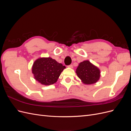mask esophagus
<instances>
[{
    "instance_id": "esophagus-1",
    "label": "esophagus",
    "mask_w": 131,
    "mask_h": 131,
    "mask_svg": "<svg viewBox=\"0 0 131 131\" xmlns=\"http://www.w3.org/2000/svg\"><path fill=\"white\" fill-rule=\"evenodd\" d=\"M68 67H69V68H73V65H72V64H70V65H69V66H68Z\"/></svg>"
}]
</instances>
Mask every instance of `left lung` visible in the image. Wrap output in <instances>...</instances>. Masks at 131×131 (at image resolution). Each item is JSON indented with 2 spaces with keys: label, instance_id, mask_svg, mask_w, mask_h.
I'll return each instance as SVG.
<instances>
[{
  "label": "left lung",
  "instance_id": "1",
  "mask_svg": "<svg viewBox=\"0 0 131 131\" xmlns=\"http://www.w3.org/2000/svg\"><path fill=\"white\" fill-rule=\"evenodd\" d=\"M76 73L82 82L87 85L97 82L101 76L100 70L89 61L81 62L77 68Z\"/></svg>",
  "mask_w": 131,
  "mask_h": 131
}]
</instances>
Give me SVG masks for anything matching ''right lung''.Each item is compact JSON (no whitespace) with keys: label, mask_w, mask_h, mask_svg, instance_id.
I'll list each match as a JSON object with an SVG mask.
<instances>
[{"label":"right lung","mask_w":131,"mask_h":131,"mask_svg":"<svg viewBox=\"0 0 131 131\" xmlns=\"http://www.w3.org/2000/svg\"><path fill=\"white\" fill-rule=\"evenodd\" d=\"M64 68L61 63L51 57L37 59L32 67L34 79L42 85H50L56 82Z\"/></svg>","instance_id":"add662e5"}]
</instances>
